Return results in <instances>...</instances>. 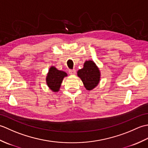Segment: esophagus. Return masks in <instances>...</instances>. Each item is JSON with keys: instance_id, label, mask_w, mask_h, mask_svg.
Listing matches in <instances>:
<instances>
[{"instance_id": "1", "label": "esophagus", "mask_w": 148, "mask_h": 148, "mask_svg": "<svg viewBox=\"0 0 148 148\" xmlns=\"http://www.w3.org/2000/svg\"><path fill=\"white\" fill-rule=\"evenodd\" d=\"M76 70H74V69H72V70H69V73L71 75H74V74H76Z\"/></svg>"}]
</instances>
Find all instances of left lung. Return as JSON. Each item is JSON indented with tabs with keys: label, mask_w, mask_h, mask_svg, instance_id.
Segmentation results:
<instances>
[{
	"label": "left lung",
	"mask_w": 148,
	"mask_h": 148,
	"mask_svg": "<svg viewBox=\"0 0 148 148\" xmlns=\"http://www.w3.org/2000/svg\"><path fill=\"white\" fill-rule=\"evenodd\" d=\"M77 76L82 81L85 88L92 90L98 85L100 81V71L98 66L92 60L84 62L83 67L77 72Z\"/></svg>",
	"instance_id": "left-lung-1"
}]
</instances>
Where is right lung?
<instances>
[{
  "mask_svg": "<svg viewBox=\"0 0 148 148\" xmlns=\"http://www.w3.org/2000/svg\"><path fill=\"white\" fill-rule=\"evenodd\" d=\"M67 76V74L65 72L58 70L55 66H51L46 77L47 86L52 92H58L63 79Z\"/></svg>",
  "mask_w": 148,
  "mask_h": 148,
  "instance_id": "1",
  "label": "right lung"
}]
</instances>
